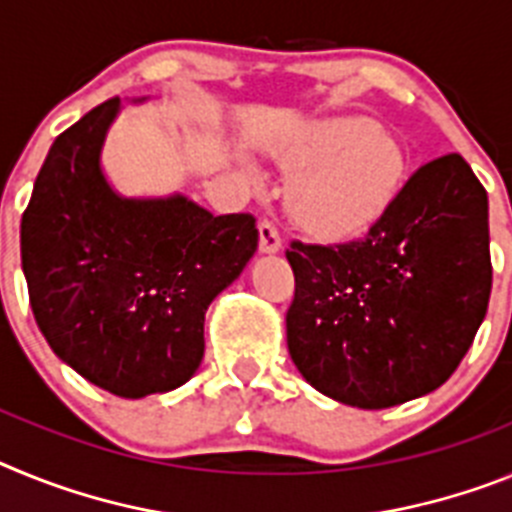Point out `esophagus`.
I'll return each instance as SVG.
<instances>
[{
    "label": "esophagus",
    "instance_id": "1",
    "mask_svg": "<svg viewBox=\"0 0 512 512\" xmlns=\"http://www.w3.org/2000/svg\"><path fill=\"white\" fill-rule=\"evenodd\" d=\"M260 252H265V255H273V252L281 250V231L275 229L273 221H260Z\"/></svg>",
    "mask_w": 512,
    "mask_h": 512
}]
</instances>
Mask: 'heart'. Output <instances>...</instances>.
<instances>
[{
    "instance_id": "1",
    "label": "heart",
    "mask_w": 512,
    "mask_h": 512,
    "mask_svg": "<svg viewBox=\"0 0 512 512\" xmlns=\"http://www.w3.org/2000/svg\"><path fill=\"white\" fill-rule=\"evenodd\" d=\"M296 172L288 188L293 221L317 239H348L391 208L410 175V151L368 115L319 118L275 146Z\"/></svg>"
}]
</instances>
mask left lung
I'll list each match as a JSON object with an SVG mask.
<instances>
[{
	"label": "left lung",
	"instance_id": "left-lung-1",
	"mask_svg": "<svg viewBox=\"0 0 512 512\" xmlns=\"http://www.w3.org/2000/svg\"><path fill=\"white\" fill-rule=\"evenodd\" d=\"M288 353L306 381L361 410L446 384L492 291L487 190L459 154L422 164L361 239L291 242Z\"/></svg>",
	"mask_w": 512,
	"mask_h": 512
}]
</instances>
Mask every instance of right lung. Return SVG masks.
<instances>
[{"instance_id": "obj_1", "label": "right lung", "mask_w": 512, "mask_h": 512, "mask_svg": "<svg viewBox=\"0 0 512 512\" xmlns=\"http://www.w3.org/2000/svg\"><path fill=\"white\" fill-rule=\"evenodd\" d=\"M121 97L53 141L22 213L20 255L43 337L115 397L164 394L198 371L211 301L257 250L252 213L185 195L123 198L100 167Z\"/></svg>"}]
</instances>
